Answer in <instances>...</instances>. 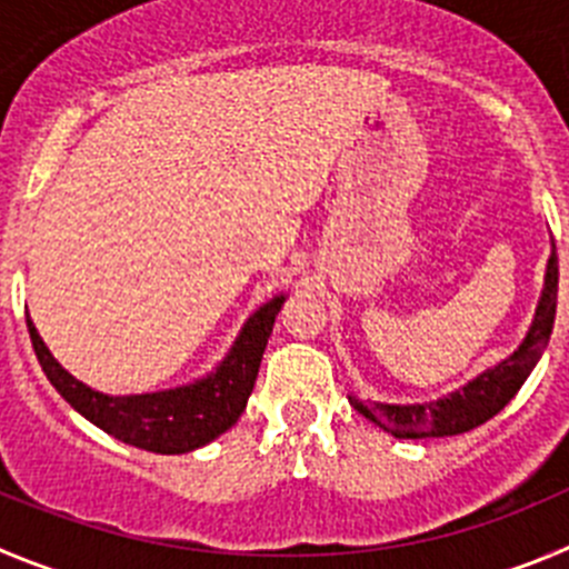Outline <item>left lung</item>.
Here are the masks:
<instances>
[{"label":"left lung","instance_id":"obj_1","mask_svg":"<svg viewBox=\"0 0 569 569\" xmlns=\"http://www.w3.org/2000/svg\"><path fill=\"white\" fill-rule=\"evenodd\" d=\"M556 297H559V254H556V243L550 241L545 286H541L539 302H536L533 322H530L528 333H525V339L511 357L477 373L460 390L449 392L443 398H435V401H423V405H381V401H362L357 396H348L350 407L359 416L368 418L370 423L390 432L392 438H449V435H460L480 427V423L497 416L517 396V390L525 385L530 370L536 368V362H539L545 348H548L556 322Z\"/></svg>","mask_w":569,"mask_h":569}]
</instances>
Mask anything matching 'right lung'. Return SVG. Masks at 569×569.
<instances>
[{"label": "right lung", "mask_w": 569, "mask_h": 569, "mask_svg": "<svg viewBox=\"0 0 569 569\" xmlns=\"http://www.w3.org/2000/svg\"><path fill=\"white\" fill-rule=\"evenodd\" d=\"M283 302L286 295L280 291L260 309H254L227 350V357L207 376L193 379L190 385L171 387V390L137 392V396H109V392L92 390L61 368L30 317L28 331L41 370L72 410L81 412L87 421L109 432L111 438L137 446V449L157 455H184L224 435L241 418L254 379H258L274 317Z\"/></svg>", "instance_id": "right-lung-1"}]
</instances>
